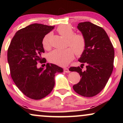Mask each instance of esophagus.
Here are the masks:
<instances>
[{"instance_id": "34e87169", "label": "esophagus", "mask_w": 123, "mask_h": 123, "mask_svg": "<svg viewBox=\"0 0 123 123\" xmlns=\"http://www.w3.org/2000/svg\"><path fill=\"white\" fill-rule=\"evenodd\" d=\"M63 72L65 73H69L70 71L69 70L68 68H65L63 69Z\"/></svg>"}]
</instances>
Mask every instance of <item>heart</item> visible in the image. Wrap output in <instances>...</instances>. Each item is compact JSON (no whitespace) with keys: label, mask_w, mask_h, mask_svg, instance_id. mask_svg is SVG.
I'll use <instances>...</instances> for the list:
<instances>
[{"label":"heart","mask_w":123,"mask_h":123,"mask_svg":"<svg viewBox=\"0 0 123 123\" xmlns=\"http://www.w3.org/2000/svg\"><path fill=\"white\" fill-rule=\"evenodd\" d=\"M57 31L61 35L67 38V46L63 50H53L49 54L48 59L51 62L61 66L68 65L74 58V53L76 55H81L85 50L86 40L82 33H74L73 28L68 25H61L57 28ZM51 35L50 33L44 36L42 41L43 48L46 50L51 49L50 40Z\"/></svg>","instance_id":"heart-1"}]
</instances>
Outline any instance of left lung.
I'll return each mask as SVG.
<instances>
[{
  "label": "left lung",
  "mask_w": 123,
  "mask_h": 123,
  "mask_svg": "<svg viewBox=\"0 0 123 123\" xmlns=\"http://www.w3.org/2000/svg\"><path fill=\"white\" fill-rule=\"evenodd\" d=\"M77 28L85 36V50L79 61L86 65L83 71L78 67H70L69 70L77 72L81 79L73 86L79 95L92 97L105 87L113 69L115 51L108 35L102 28L90 22H80Z\"/></svg>",
  "instance_id": "left-lung-1"
}]
</instances>
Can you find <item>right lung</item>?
<instances>
[{
    "instance_id": "1",
    "label": "right lung",
    "mask_w": 123,
    "mask_h": 123,
    "mask_svg": "<svg viewBox=\"0 0 123 123\" xmlns=\"http://www.w3.org/2000/svg\"><path fill=\"white\" fill-rule=\"evenodd\" d=\"M54 26L33 24L21 29L12 37L7 50V61L12 80L19 90L29 98L38 100L51 92L56 73L60 66L47 63L46 68H38L37 62L45 63L42 41Z\"/></svg>"
}]
</instances>
